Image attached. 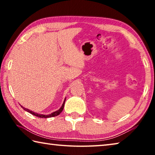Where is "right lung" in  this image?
<instances>
[{
  "mask_svg": "<svg viewBox=\"0 0 155 155\" xmlns=\"http://www.w3.org/2000/svg\"><path fill=\"white\" fill-rule=\"evenodd\" d=\"M65 99L64 100V103H63L62 106L61 108H60L59 110H57V111H54L53 113H52V114H51L50 115H43V114H37V113H35L33 111H30V110H28V109H26L25 108V107H23L22 106H21L22 107V109L25 110V111H27V112H29L30 114H31L33 115H35V116H37V117H44V118H47V117H54V116H57V115H59L60 114H61V112L63 111V109H64V103H65Z\"/></svg>",
  "mask_w": 155,
  "mask_h": 155,
  "instance_id": "obj_1",
  "label": "right lung"
}]
</instances>
